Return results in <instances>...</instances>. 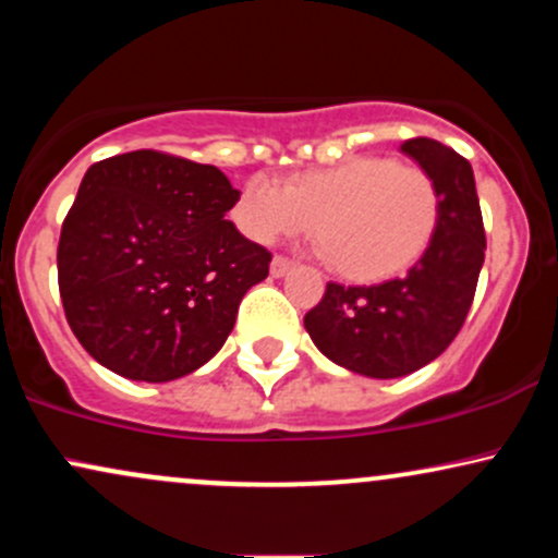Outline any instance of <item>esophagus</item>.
I'll use <instances>...</instances> for the list:
<instances>
[{
    "label": "esophagus",
    "instance_id": "34e87169",
    "mask_svg": "<svg viewBox=\"0 0 558 558\" xmlns=\"http://www.w3.org/2000/svg\"><path fill=\"white\" fill-rule=\"evenodd\" d=\"M293 267V262L291 259H286V257H272V262H270V272H272V278H283V275L291 270Z\"/></svg>",
    "mask_w": 558,
    "mask_h": 558
}]
</instances>
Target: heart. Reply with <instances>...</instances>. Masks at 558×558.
<instances>
[{
	"mask_svg": "<svg viewBox=\"0 0 558 558\" xmlns=\"http://www.w3.org/2000/svg\"><path fill=\"white\" fill-rule=\"evenodd\" d=\"M248 239L270 243L304 233L345 280L377 283L422 259L440 222V191L420 165L390 157H354L296 172L283 189L252 178L233 209Z\"/></svg>",
	"mask_w": 558,
	"mask_h": 558,
	"instance_id": "obj_1",
	"label": "heart"
}]
</instances>
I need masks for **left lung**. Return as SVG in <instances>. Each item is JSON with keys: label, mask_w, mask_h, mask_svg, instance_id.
Masks as SVG:
<instances>
[{"label": "left lung", "mask_w": 558, "mask_h": 558, "mask_svg": "<svg viewBox=\"0 0 558 558\" xmlns=\"http://www.w3.org/2000/svg\"><path fill=\"white\" fill-rule=\"evenodd\" d=\"M403 155L438 183L440 222L422 259L380 286L328 283L304 328L330 362L367 377H403L430 364L462 330L485 259L475 175L462 155L433 138H409Z\"/></svg>", "instance_id": "left-lung-1"}]
</instances>
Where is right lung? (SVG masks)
<instances>
[{
    "label": "right lung",
    "mask_w": 558,
    "mask_h": 558,
    "mask_svg": "<svg viewBox=\"0 0 558 558\" xmlns=\"http://www.w3.org/2000/svg\"><path fill=\"white\" fill-rule=\"evenodd\" d=\"M215 165L138 149L94 162L62 222L57 278L70 330L128 380L168 383L222 349L272 254L226 213Z\"/></svg>",
    "instance_id": "obj_1"
}]
</instances>
